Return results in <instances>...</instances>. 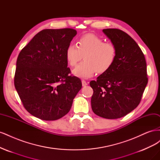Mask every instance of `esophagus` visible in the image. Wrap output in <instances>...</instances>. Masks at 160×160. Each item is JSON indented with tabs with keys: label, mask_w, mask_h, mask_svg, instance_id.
I'll return each instance as SVG.
<instances>
[{
	"label": "esophagus",
	"mask_w": 160,
	"mask_h": 160,
	"mask_svg": "<svg viewBox=\"0 0 160 160\" xmlns=\"http://www.w3.org/2000/svg\"><path fill=\"white\" fill-rule=\"evenodd\" d=\"M82 85H83V87H85L88 85V83L85 81V80H82Z\"/></svg>",
	"instance_id": "obj_1"
}]
</instances>
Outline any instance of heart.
<instances>
[{"label":"heart","mask_w":160,"mask_h":160,"mask_svg":"<svg viewBox=\"0 0 160 160\" xmlns=\"http://www.w3.org/2000/svg\"><path fill=\"white\" fill-rule=\"evenodd\" d=\"M117 50L110 42L94 34H87L77 41V45L70 44L65 51V58L70 66H75L83 55L84 62L77 65L72 72L80 78H89L97 71L103 73L113 65Z\"/></svg>","instance_id":"b5f03b06"}]
</instances>
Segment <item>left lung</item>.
Instances as JSON below:
<instances>
[{
  "label": "left lung",
  "instance_id": "1",
  "mask_svg": "<svg viewBox=\"0 0 160 160\" xmlns=\"http://www.w3.org/2000/svg\"><path fill=\"white\" fill-rule=\"evenodd\" d=\"M103 33L117 50L111 68L91 81L92 110L99 117L118 119L138 107L148 84L146 59L137 42L126 32L107 28Z\"/></svg>",
  "mask_w": 160,
  "mask_h": 160
}]
</instances>
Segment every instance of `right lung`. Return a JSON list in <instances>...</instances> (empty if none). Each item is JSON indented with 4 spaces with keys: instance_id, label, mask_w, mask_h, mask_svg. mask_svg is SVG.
<instances>
[{
    "instance_id": "add662e5",
    "label": "right lung",
    "mask_w": 160,
    "mask_h": 160,
    "mask_svg": "<svg viewBox=\"0 0 160 160\" xmlns=\"http://www.w3.org/2000/svg\"><path fill=\"white\" fill-rule=\"evenodd\" d=\"M76 35L72 28L42 30L19 53L14 87L26 110L38 119L63 117L82 88L79 78L69 75L65 58Z\"/></svg>"
}]
</instances>
